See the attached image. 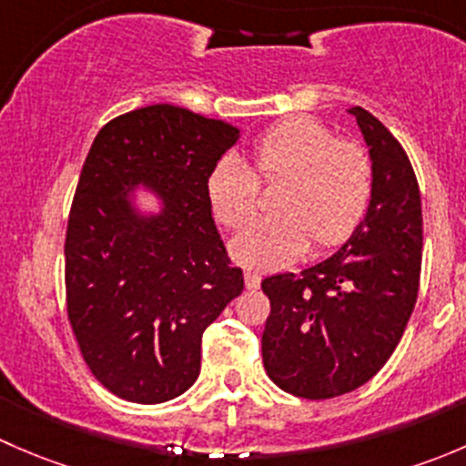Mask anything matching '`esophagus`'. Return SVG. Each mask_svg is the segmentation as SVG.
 Returning a JSON list of instances; mask_svg holds the SVG:
<instances>
[{"mask_svg":"<svg viewBox=\"0 0 466 466\" xmlns=\"http://www.w3.org/2000/svg\"><path fill=\"white\" fill-rule=\"evenodd\" d=\"M246 286H248V290H257L261 286V275L259 272H252V270H248L246 272Z\"/></svg>","mask_w":466,"mask_h":466,"instance_id":"1","label":"esophagus"}]
</instances>
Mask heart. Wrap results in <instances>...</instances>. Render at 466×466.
<instances>
[{"instance_id":"heart-1","label":"heart","mask_w":466,"mask_h":466,"mask_svg":"<svg viewBox=\"0 0 466 466\" xmlns=\"http://www.w3.org/2000/svg\"><path fill=\"white\" fill-rule=\"evenodd\" d=\"M261 177H289L279 196L281 214L261 216L229 243L238 266L277 270L307 252L309 243H342L363 220L372 198V159L356 142L336 139L320 121L293 116L272 126L252 146ZM216 218L238 228L259 205V177L237 155H225L207 177Z\"/></svg>"}]
</instances>
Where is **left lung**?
<instances>
[{"label": "left lung", "instance_id": "1", "mask_svg": "<svg viewBox=\"0 0 466 466\" xmlns=\"http://www.w3.org/2000/svg\"><path fill=\"white\" fill-rule=\"evenodd\" d=\"M372 159V198L340 250L299 272L261 281L270 316L263 368L286 392L329 399L368 383L397 350L421 270V198L406 150L350 107Z\"/></svg>", "mask_w": 466, "mask_h": 466}]
</instances>
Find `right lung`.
Wrapping results in <instances>:
<instances>
[{
    "label": "right lung",
    "instance_id": "right-lung-1",
    "mask_svg": "<svg viewBox=\"0 0 466 466\" xmlns=\"http://www.w3.org/2000/svg\"><path fill=\"white\" fill-rule=\"evenodd\" d=\"M238 137L171 103L126 112L94 137L65 238L67 311L89 372L126 401L187 392L205 329L241 295L207 194Z\"/></svg>",
    "mask_w": 466,
    "mask_h": 466
}]
</instances>
